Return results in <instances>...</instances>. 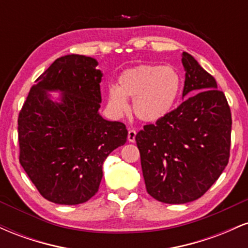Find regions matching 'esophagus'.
I'll return each instance as SVG.
<instances>
[{
	"label": "esophagus",
	"instance_id": "esophagus-1",
	"mask_svg": "<svg viewBox=\"0 0 248 248\" xmlns=\"http://www.w3.org/2000/svg\"><path fill=\"white\" fill-rule=\"evenodd\" d=\"M135 136H136V130L132 129V128H129V129H128V136H127L128 141L134 142V141H135Z\"/></svg>",
	"mask_w": 248,
	"mask_h": 248
}]
</instances>
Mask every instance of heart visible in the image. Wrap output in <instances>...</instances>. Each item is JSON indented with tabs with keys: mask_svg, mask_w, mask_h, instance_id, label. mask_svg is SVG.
<instances>
[{
	"mask_svg": "<svg viewBox=\"0 0 248 248\" xmlns=\"http://www.w3.org/2000/svg\"><path fill=\"white\" fill-rule=\"evenodd\" d=\"M182 78L171 66L141 64L124 70L119 85L107 91L108 106L115 114L127 110L133 100V113L143 122H156L171 112L181 94Z\"/></svg>",
	"mask_w": 248,
	"mask_h": 248,
	"instance_id": "obj_1",
	"label": "heart"
}]
</instances>
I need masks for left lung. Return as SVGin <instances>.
Returning <instances> with one entry per match:
<instances>
[{
    "mask_svg": "<svg viewBox=\"0 0 248 248\" xmlns=\"http://www.w3.org/2000/svg\"><path fill=\"white\" fill-rule=\"evenodd\" d=\"M186 100L136 134L147 192L162 203L196 201L229 163L232 118L217 81L189 53H182Z\"/></svg>",
    "mask_w": 248,
    "mask_h": 248,
    "instance_id": "left-lung-1",
    "label": "left lung"
}]
</instances>
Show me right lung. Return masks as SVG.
<instances>
[{
    "mask_svg": "<svg viewBox=\"0 0 248 248\" xmlns=\"http://www.w3.org/2000/svg\"><path fill=\"white\" fill-rule=\"evenodd\" d=\"M91 57L56 59L37 78L18 114L19 163L38 192L62 205L87 202L98 192L102 163L127 141L119 121L99 115L102 73ZM62 90L61 104L46 90Z\"/></svg>",
    "mask_w": 248,
    "mask_h": 248,
    "instance_id": "right-lung-1",
    "label": "right lung"
}]
</instances>
